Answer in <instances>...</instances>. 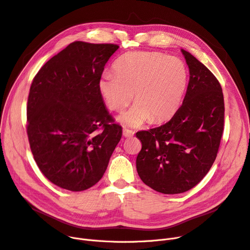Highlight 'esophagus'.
I'll return each mask as SVG.
<instances>
[{
	"label": "esophagus",
	"instance_id": "34e87169",
	"mask_svg": "<svg viewBox=\"0 0 250 250\" xmlns=\"http://www.w3.org/2000/svg\"><path fill=\"white\" fill-rule=\"evenodd\" d=\"M123 135H124V137H125V138H130V137L134 136V131L125 127V128L123 129Z\"/></svg>",
	"mask_w": 250,
	"mask_h": 250
}]
</instances>
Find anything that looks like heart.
Segmentation results:
<instances>
[{"label":"heart","mask_w":250,"mask_h":250,"mask_svg":"<svg viewBox=\"0 0 250 250\" xmlns=\"http://www.w3.org/2000/svg\"><path fill=\"white\" fill-rule=\"evenodd\" d=\"M114 71L101 75L98 90L116 111L127 107L135 94L137 103L118 118L130 127L170 119L181 106L189 81L184 61L160 52L126 53L115 62Z\"/></svg>","instance_id":"1"}]
</instances>
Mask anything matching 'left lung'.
<instances>
[{
	"label": "left lung",
	"instance_id": "obj_1",
	"mask_svg": "<svg viewBox=\"0 0 250 250\" xmlns=\"http://www.w3.org/2000/svg\"><path fill=\"white\" fill-rule=\"evenodd\" d=\"M181 51L190 73L182 105L168 123L136 134L142 142L138 174L146 185L163 194L195 187L212 167L223 134L220 83L203 63Z\"/></svg>",
	"mask_w": 250,
	"mask_h": 250
}]
</instances>
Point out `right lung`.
I'll use <instances>...</instances> for the list:
<instances>
[{
    "label": "right lung",
    "instance_id": "obj_1",
    "mask_svg": "<svg viewBox=\"0 0 250 250\" xmlns=\"http://www.w3.org/2000/svg\"><path fill=\"white\" fill-rule=\"evenodd\" d=\"M114 44L76 41L47 61L33 79L27 134L34 160L56 186L79 192L101 180L123 128L113 124L98 80Z\"/></svg>",
    "mask_w": 250,
    "mask_h": 250
}]
</instances>
